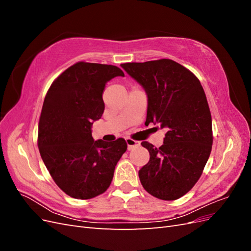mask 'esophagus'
Segmentation results:
<instances>
[{"mask_svg": "<svg viewBox=\"0 0 251 251\" xmlns=\"http://www.w3.org/2000/svg\"><path fill=\"white\" fill-rule=\"evenodd\" d=\"M126 146H127V150H128V151L133 150L134 148L139 146V142H138V141H135V140H133V139H131V138H126Z\"/></svg>", "mask_w": 251, "mask_h": 251, "instance_id": "34e87169", "label": "esophagus"}]
</instances>
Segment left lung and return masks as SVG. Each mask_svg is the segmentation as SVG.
<instances>
[{
	"label": "left lung",
	"instance_id": "8db88e82",
	"mask_svg": "<svg viewBox=\"0 0 251 251\" xmlns=\"http://www.w3.org/2000/svg\"><path fill=\"white\" fill-rule=\"evenodd\" d=\"M148 96L147 121L166 131L162 146L141 144L150 161L139 170L142 186L161 200L191 191L206 164L212 144L211 115L199 79L172 59L121 64Z\"/></svg>",
	"mask_w": 251,
	"mask_h": 251
}]
</instances>
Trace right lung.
Returning a JSON list of instances; mask_svg holds the SVG:
<instances>
[{
	"instance_id": "right-lung-1",
	"label": "right lung",
	"mask_w": 251,
	"mask_h": 251,
	"mask_svg": "<svg viewBox=\"0 0 251 251\" xmlns=\"http://www.w3.org/2000/svg\"><path fill=\"white\" fill-rule=\"evenodd\" d=\"M125 76L116 66L79 62L52 82L39 123L41 157L57 186L72 198H94L110 186L126 151L125 139L94 140L92 125L104 110L105 83Z\"/></svg>"
}]
</instances>
